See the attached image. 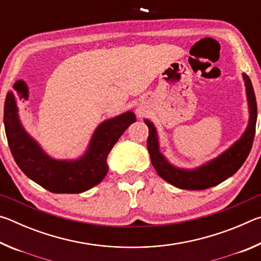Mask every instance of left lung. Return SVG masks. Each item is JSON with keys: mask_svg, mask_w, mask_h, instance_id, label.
<instances>
[{"mask_svg": "<svg viewBox=\"0 0 261 261\" xmlns=\"http://www.w3.org/2000/svg\"><path fill=\"white\" fill-rule=\"evenodd\" d=\"M242 76L245 85L250 114L246 129L241 138L236 140L230 147L204 165L193 169H184L171 165L160 151L156 127L151 121L144 120L149 131L147 149L151 156V162L160 177L178 189L205 190L223 182L240 169L252 147L255 123H257V101H255L252 83L247 74L243 73Z\"/></svg>", "mask_w": 261, "mask_h": 261, "instance_id": "left-lung-1", "label": "left lung"}]
</instances>
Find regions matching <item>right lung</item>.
Here are the masks:
<instances>
[{"mask_svg": "<svg viewBox=\"0 0 261 261\" xmlns=\"http://www.w3.org/2000/svg\"><path fill=\"white\" fill-rule=\"evenodd\" d=\"M3 122L12 156L29 178L54 193H82L107 175L108 154L136 122V115L129 110L100 123L85 153L74 160H57L43 151L21 124L16 96L11 91L6 96Z\"/></svg>", "mask_w": 261, "mask_h": 261, "instance_id": "right-lung-1", "label": "right lung"}]
</instances>
